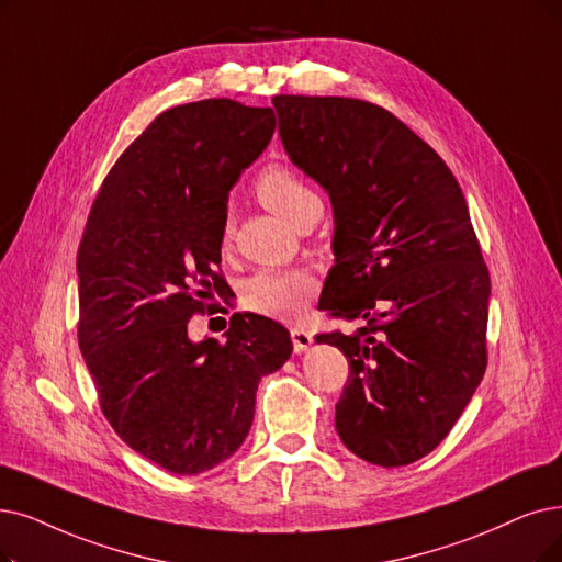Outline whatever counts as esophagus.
I'll return each instance as SVG.
<instances>
[{
  "instance_id": "esophagus-1",
  "label": "esophagus",
  "mask_w": 562,
  "mask_h": 562,
  "mask_svg": "<svg viewBox=\"0 0 562 562\" xmlns=\"http://www.w3.org/2000/svg\"><path fill=\"white\" fill-rule=\"evenodd\" d=\"M290 336H293V348H295V352H304V350L313 344V334H311L308 329L300 327V325L290 329Z\"/></svg>"
}]
</instances>
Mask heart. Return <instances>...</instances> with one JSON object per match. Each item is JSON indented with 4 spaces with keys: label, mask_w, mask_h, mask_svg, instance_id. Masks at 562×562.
Returning <instances> with one entry per match:
<instances>
[{
    "label": "heart",
    "mask_w": 562,
    "mask_h": 562,
    "mask_svg": "<svg viewBox=\"0 0 562 562\" xmlns=\"http://www.w3.org/2000/svg\"><path fill=\"white\" fill-rule=\"evenodd\" d=\"M256 195L265 207L290 223L313 200H318L302 179L283 166H269L256 179ZM233 235V223L223 226V241ZM313 290V277L306 269H260L244 283V304L267 318L290 321L302 313Z\"/></svg>",
    "instance_id": "1"
}]
</instances>
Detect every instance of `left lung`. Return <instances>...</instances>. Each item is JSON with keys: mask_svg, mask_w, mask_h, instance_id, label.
<instances>
[{"mask_svg": "<svg viewBox=\"0 0 562 562\" xmlns=\"http://www.w3.org/2000/svg\"><path fill=\"white\" fill-rule=\"evenodd\" d=\"M281 143L327 191L334 267L321 311L364 321L318 334L350 367L336 431L369 463L442 442L486 371L491 279L452 170L390 110L346 97L272 99Z\"/></svg>", "mask_w": 562, "mask_h": 562, "instance_id": "obj_1", "label": "left lung"}]
</instances>
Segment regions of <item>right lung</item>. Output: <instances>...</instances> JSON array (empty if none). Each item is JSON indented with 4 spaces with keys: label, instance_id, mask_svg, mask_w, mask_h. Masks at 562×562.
Listing matches in <instances>:
<instances>
[{
    "label": "right lung",
    "instance_id": "add662e5",
    "mask_svg": "<svg viewBox=\"0 0 562 562\" xmlns=\"http://www.w3.org/2000/svg\"><path fill=\"white\" fill-rule=\"evenodd\" d=\"M272 108L205 99L161 112L110 168L78 246V344L117 436L175 475L231 459L290 331L235 313L226 341L189 339L216 288L228 193L272 140Z\"/></svg>",
    "mask_w": 562,
    "mask_h": 562
}]
</instances>
